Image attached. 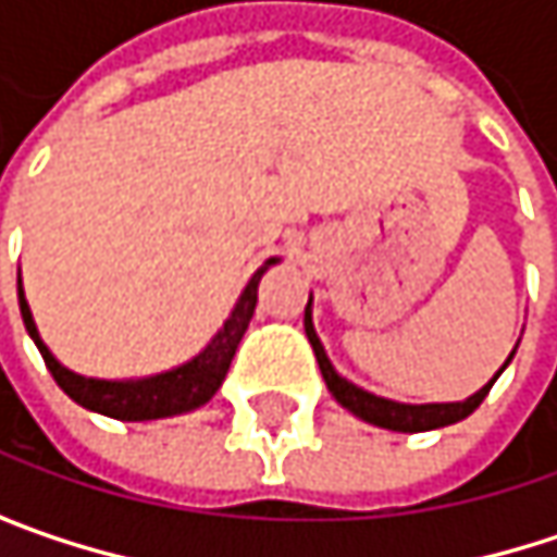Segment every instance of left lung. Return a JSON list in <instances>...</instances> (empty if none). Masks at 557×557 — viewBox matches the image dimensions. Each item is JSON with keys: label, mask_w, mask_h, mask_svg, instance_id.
<instances>
[{"label": "left lung", "mask_w": 557, "mask_h": 557, "mask_svg": "<svg viewBox=\"0 0 557 557\" xmlns=\"http://www.w3.org/2000/svg\"><path fill=\"white\" fill-rule=\"evenodd\" d=\"M309 306H312V296H309V302H306V319H302V325H306V338H309V345H312V351H315V361H319V371H322V377H325L329 393H332L348 412H355L358 419H364V422H371V425H381V429H389V432H429V429H442V425H451V422L468 419V416L484 403V396L491 393L494 381L500 377L503 368H506V364L512 361V355H516V348H512V355L506 358V364L494 374V381L484 384L474 396H468V399H461V403H422V406L396 403V399H384V396H374V393H368V389L355 387L351 381H345V377L332 368V361H329V355H325V348H322V342H319V335H315V329H312V309H309Z\"/></svg>", "instance_id": "1"}]
</instances>
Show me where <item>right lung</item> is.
<instances>
[{
	"mask_svg": "<svg viewBox=\"0 0 557 557\" xmlns=\"http://www.w3.org/2000/svg\"><path fill=\"white\" fill-rule=\"evenodd\" d=\"M271 264H277V258H271L264 268L255 271V277L248 280V286L238 296V302H235L232 315L225 319V325L215 332V338L193 361H186V364H180L173 371H164V374H154V377H141V381H96V377L73 374L70 368H63L57 361L54 355H51V348L41 342L22 286H18V306H22L25 329L35 338L48 371L54 374L57 387L63 389L73 403H79L83 409L122 419V422H148V419H164V416L189 412V409H196V406H202V403H209L215 396V389L222 387V381L228 374L235 348H238V342H242V335H245V329H248V322L255 315L258 283H261L264 271Z\"/></svg>",
	"mask_w": 557,
	"mask_h": 557,
	"instance_id": "obj_1",
	"label": "right lung"
}]
</instances>
